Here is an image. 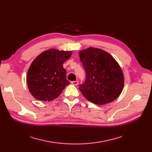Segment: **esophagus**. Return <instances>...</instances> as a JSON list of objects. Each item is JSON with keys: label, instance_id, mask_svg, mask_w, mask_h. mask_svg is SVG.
<instances>
[{"label": "esophagus", "instance_id": "1", "mask_svg": "<svg viewBox=\"0 0 152 152\" xmlns=\"http://www.w3.org/2000/svg\"><path fill=\"white\" fill-rule=\"evenodd\" d=\"M71 84H73V85H75V86H76V85H77V84H78V81H71Z\"/></svg>", "mask_w": 152, "mask_h": 152}]
</instances>
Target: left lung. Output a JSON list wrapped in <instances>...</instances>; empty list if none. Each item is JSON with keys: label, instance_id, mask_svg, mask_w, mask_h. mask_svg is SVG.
<instances>
[{"label": "left lung", "instance_id": "1", "mask_svg": "<svg viewBox=\"0 0 152 152\" xmlns=\"http://www.w3.org/2000/svg\"><path fill=\"white\" fill-rule=\"evenodd\" d=\"M86 71V80L79 89L93 103L107 104L115 100L124 86L122 70L114 58L105 51L90 47L79 52Z\"/></svg>", "mask_w": 152, "mask_h": 152}]
</instances>
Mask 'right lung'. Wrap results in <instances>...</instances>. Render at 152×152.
Listing matches in <instances>:
<instances>
[{
	"label": "right lung",
	"mask_w": 152,
	"mask_h": 152,
	"mask_svg": "<svg viewBox=\"0 0 152 152\" xmlns=\"http://www.w3.org/2000/svg\"><path fill=\"white\" fill-rule=\"evenodd\" d=\"M71 54L69 51L50 49L36 58L27 74L28 88L34 98L45 102L53 100L69 84L63 64Z\"/></svg>",
	"instance_id": "add662e5"
}]
</instances>
